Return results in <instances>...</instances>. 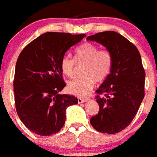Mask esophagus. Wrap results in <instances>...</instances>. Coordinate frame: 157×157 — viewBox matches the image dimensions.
Here are the masks:
<instances>
[{"mask_svg":"<svg viewBox=\"0 0 157 157\" xmlns=\"http://www.w3.org/2000/svg\"><path fill=\"white\" fill-rule=\"evenodd\" d=\"M78 100L79 103H82V102L88 101V99H86V98H78V100Z\"/></svg>","mask_w":157,"mask_h":157,"instance_id":"34e87169","label":"esophagus"}]
</instances>
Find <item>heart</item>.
Segmentation results:
<instances>
[{
  "label": "heart",
  "instance_id": "b5f03b06",
  "mask_svg": "<svg viewBox=\"0 0 157 157\" xmlns=\"http://www.w3.org/2000/svg\"><path fill=\"white\" fill-rule=\"evenodd\" d=\"M76 63L83 64L82 75L68 83L69 93L78 97H84L93 88L95 82H102L111 72L112 55L106 48H100L96 44L86 42L78 46L75 52V60L64 56L60 60L62 73L68 77L75 75Z\"/></svg>",
  "mask_w": 157,
  "mask_h": 157
}]
</instances>
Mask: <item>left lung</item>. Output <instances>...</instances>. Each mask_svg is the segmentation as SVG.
Instances as JSON below:
<instances>
[{
	"label": "left lung",
	"mask_w": 157,
	"mask_h": 157,
	"mask_svg": "<svg viewBox=\"0 0 157 157\" xmlns=\"http://www.w3.org/2000/svg\"><path fill=\"white\" fill-rule=\"evenodd\" d=\"M106 47L112 55L111 72L96 91L100 110L90 120L97 131L116 134L128 127L137 113L145 97V72L136 46L113 31L89 36ZM104 94V97L100 95Z\"/></svg>",
	"instance_id": "8db88e82"
}]
</instances>
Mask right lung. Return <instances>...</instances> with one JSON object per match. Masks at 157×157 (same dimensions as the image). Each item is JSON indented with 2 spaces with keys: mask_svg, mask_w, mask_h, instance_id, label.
I'll use <instances>...</instances> for the list:
<instances>
[{
  "mask_svg": "<svg viewBox=\"0 0 157 157\" xmlns=\"http://www.w3.org/2000/svg\"><path fill=\"white\" fill-rule=\"evenodd\" d=\"M85 36L46 32L20 54L13 82L15 108L21 122L35 134L50 136L58 132L65 124L66 109L78 103L75 96L58 94L66 85L60 60Z\"/></svg>",
  "mask_w": 157,
  "mask_h": 157,
  "instance_id": "1",
  "label": "right lung"
}]
</instances>
